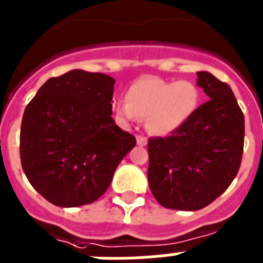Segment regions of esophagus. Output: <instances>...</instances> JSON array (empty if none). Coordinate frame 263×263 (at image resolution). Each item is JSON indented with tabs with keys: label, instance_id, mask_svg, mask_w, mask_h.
<instances>
[{
	"label": "esophagus",
	"instance_id": "34e87169",
	"mask_svg": "<svg viewBox=\"0 0 263 263\" xmlns=\"http://www.w3.org/2000/svg\"><path fill=\"white\" fill-rule=\"evenodd\" d=\"M137 145L146 146L147 145V138L143 136H137Z\"/></svg>",
	"mask_w": 263,
	"mask_h": 263
}]
</instances>
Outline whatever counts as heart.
<instances>
[{"mask_svg":"<svg viewBox=\"0 0 263 263\" xmlns=\"http://www.w3.org/2000/svg\"><path fill=\"white\" fill-rule=\"evenodd\" d=\"M199 100L200 92L192 81L146 76L132 84L126 100L117 101L115 110L126 122L143 117L150 133L167 136L191 118Z\"/></svg>","mask_w":263,"mask_h":263,"instance_id":"b5f03b06","label":"heart"}]
</instances>
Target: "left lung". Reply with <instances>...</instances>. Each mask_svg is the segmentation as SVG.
<instances>
[{"label":"left lung","instance_id":"1","mask_svg":"<svg viewBox=\"0 0 263 263\" xmlns=\"http://www.w3.org/2000/svg\"><path fill=\"white\" fill-rule=\"evenodd\" d=\"M210 100L168 137L148 139V185L160 205L197 211L225 192L241 166L245 118L227 83L197 72Z\"/></svg>","mask_w":263,"mask_h":263}]
</instances>
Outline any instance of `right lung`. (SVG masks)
Here are the masks:
<instances>
[{"label":"right lung","instance_id":"right-lung-1","mask_svg":"<svg viewBox=\"0 0 263 263\" xmlns=\"http://www.w3.org/2000/svg\"><path fill=\"white\" fill-rule=\"evenodd\" d=\"M116 80L72 69L51 78L25 109L20 148L30 184L58 206L96 201L136 137L111 118Z\"/></svg>","mask_w":263,"mask_h":263}]
</instances>
